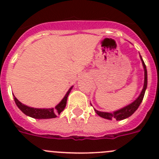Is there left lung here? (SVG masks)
<instances>
[{
	"mask_svg": "<svg viewBox=\"0 0 159 159\" xmlns=\"http://www.w3.org/2000/svg\"><path fill=\"white\" fill-rule=\"evenodd\" d=\"M139 57L140 59H141L142 64H143V70H144V84H143V88L141 93L138 96L137 99H134L132 102L127 104V106L123 107L120 108V109H118L116 111H114L112 112L99 111L96 110V109H94L95 113L99 116H100L101 118L108 119V120H112V119H116L117 121L123 120V119H127V118L132 116L136 111L138 108H139V105L141 104L142 101L143 99V97H144V95H145L146 90H147V67H146L145 63H144L143 58H142L141 55H139ZM91 105H92V103H91Z\"/></svg>",
	"mask_w": 159,
	"mask_h": 159,
	"instance_id": "1",
	"label": "left lung"
}]
</instances>
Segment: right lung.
Returning a JSON list of instances; mask_svg holds the SVG:
<instances>
[{
	"mask_svg": "<svg viewBox=\"0 0 159 159\" xmlns=\"http://www.w3.org/2000/svg\"><path fill=\"white\" fill-rule=\"evenodd\" d=\"M73 86L68 89L67 93L65 94L64 97L62 99V100L59 102L58 104L55 107L52 108H35L27 106V105L24 104L21 102H20L17 99H16L15 95L14 96V101L16 102V106L18 107L20 110L25 115L27 116L32 117L33 119H53V118L57 117V115L60 114L65 108L66 104H67V96L71 92V89H72Z\"/></svg>",
	"mask_w": 159,
	"mask_h": 159,
	"instance_id": "1",
	"label": "right lung"
}]
</instances>
